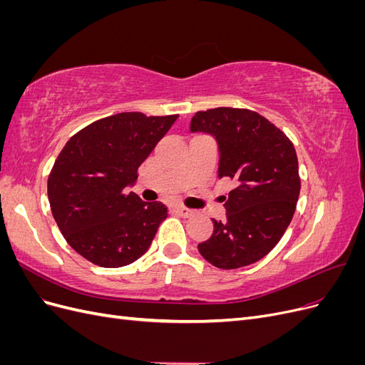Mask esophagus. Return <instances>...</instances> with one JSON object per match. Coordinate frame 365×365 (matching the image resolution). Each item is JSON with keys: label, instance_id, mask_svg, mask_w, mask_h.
<instances>
[{"label": "esophagus", "instance_id": "esophagus-1", "mask_svg": "<svg viewBox=\"0 0 365 365\" xmlns=\"http://www.w3.org/2000/svg\"><path fill=\"white\" fill-rule=\"evenodd\" d=\"M172 210H173L176 215L181 216V217H190L193 215V210L181 207V205H175V207H172Z\"/></svg>", "mask_w": 365, "mask_h": 365}]
</instances>
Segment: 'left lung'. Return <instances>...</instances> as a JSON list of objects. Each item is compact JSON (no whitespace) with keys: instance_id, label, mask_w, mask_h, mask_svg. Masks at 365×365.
Here are the masks:
<instances>
[{"instance_id":"obj_1","label":"left lung","mask_w":365,"mask_h":365,"mask_svg":"<svg viewBox=\"0 0 365 365\" xmlns=\"http://www.w3.org/2000/svg\"><path fill=\"white\" fill-rule=\"evenodd\" d=\"M190 130L215 137L217 176L236 184L224 197L227 219H213V235L197 250L220 269L256 263L279 244L295 212L302 185L294 145L250 109L200 111L192 117Z\"/></svg>"}]
</instances>
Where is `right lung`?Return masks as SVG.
Here are the masks:
<instances>
[{"mask_svg":"<svg viewBox=\"0 0 365 365\" xmlns=\"http://www.w3.org/2000/svg\"><path fill=\"white\" fill-rule=\"evenodd\" d=\"M176 118L120 113L88 125L61 150L48 176V201L65 240L86 260L120 268L149 250L168 207L141 201L126 187Z\"/></svg>","mask_w":365,"mask_h":365,"instance_id":"obj_1","label":"right lung"}]
</instances>
